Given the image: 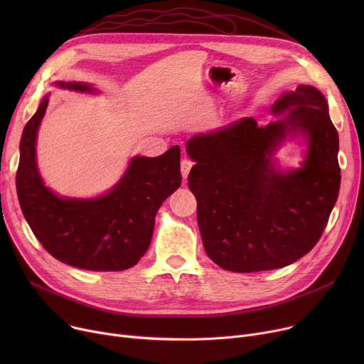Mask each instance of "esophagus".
Segmentation results:
<instances>
[{"instance_id": "1", "label": "esophagus", "mask_w": 364, "mask_h": 364, "mask_svg": "<svg viewBox=\"0 0 364 364\" xmlns=\"http://www.w3.org/2000/svg\"><path fill=\"white\" fill-rule=\"evenodd\" d=\"M192 166H193V162H192V161L187 159V158H183V159H181V176H183V180L187 178L188 172H190V169H192Z\"/></svg>"}]
</instances>
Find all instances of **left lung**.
I'll return each mask as SVG.
<instances>
[{
  "mask_svg": "<svg viewBox=\"0 0 364 364\" xmlns=\"http://www.w3.org/2000/svg\"><path fill=\"white\" fill-rule=\"evenodd\" d=\"M288 110L265 127L243 118L186 144L195 161L188 187L203 247L224 270L252 273L295 262L316 246L336 203L339 140L326 99L298 85L272 106L274 114ZM289 133L307 139L309 151L299 170L282 171L271 156Z\"/></svg>",
  "mask_w": 364,
  "mask_h": 364,
  "instance_id": "obj_1",
  "label": "left lung"
}]
</instances>
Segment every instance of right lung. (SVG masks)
<instances>
[{
  "instance_id": "1",
  "label": "right lung",
  "mask_w": 364,
  "mask_h": 364,
  "mask_svg": "<svg viewBox=\"0 0 364 364\" xmlns=\"http://www.w3.org/2000/svg\"><path fill=\"white\" fill-rule=\"evenodd\" d=\"M92 92L82 82H57ZM48 106L46 97L25 125L16 174L22 213L44 250L65 264L91 272H122L149 250L155 217L162 202L181 186L180 147L156 158L131 159L121 181L95 199H68L44 186L36 168L38 127Z\"/></svg>"
}]
</instances>
